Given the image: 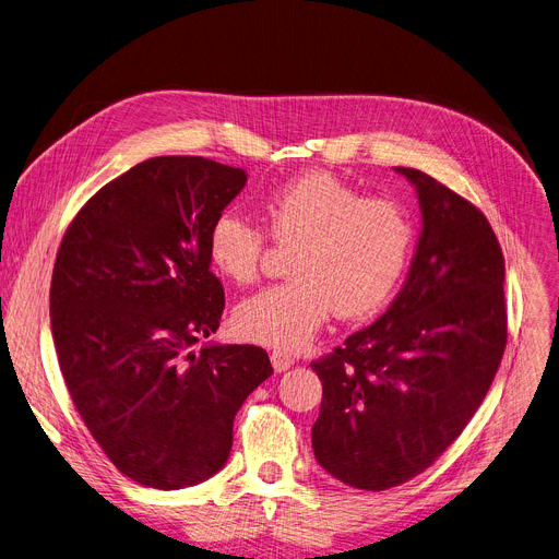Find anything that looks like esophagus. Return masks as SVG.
Masks as SVG:
<instances>
[{
	"label": "esophagus",
	"mask_w": 559,
	"mask_h": 559,
	"mask_svg": "<svg viewBox=\"0 0 559 559\" xmlns=\"http://www.w3.org/2000/svg\"><path fill=\"white\" fill-rule=\"evenodd\" d=\"M292 364H294V359L289 357V354H285V352H272V366H274L276 372L289 370Z\"/></svg>",
	"instance_id": "1"
}]
</instances>
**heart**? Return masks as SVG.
I'll list each match as a JSON object with an SVG mask.
<instances>
[{
    "mask_svg": "<svg viewBox=\"0 0 559 559\" xmlns=\"http://www.w3.org/2000/svg\"><path fill=\"white\" fill-rule=\"evenodd\" d=\"M267 234L294 245L292 281L261 289L236 308V330L278 349L308 345L332 312L364 319L377 312L408 263L415 225L401 202L364 198L341 178L317 171L263 198ZM265 231L236 210L221 212L207 236L212 265L229 281L259 278Z\"/></svg>",
    "mask_w": 559,
    "mask_h": 559,
    "instance_id": "b5f03b06",
    "label": "heart"
}]
</instances>
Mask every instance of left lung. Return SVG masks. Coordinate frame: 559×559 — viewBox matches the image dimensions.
Masks as SVG:
<instances>
[{
    "instance_id": "left-lung-1",
    "label": "left lung",
    "mask_w": 559,
    "mask_h": 559,
    "mask_svg": "<svg viewBox=\"0 0 559 559\" xmlns=\"http://www.w3.org/2000/svg\"><path fill=\"white\" fill-rule=\"evenodd\" d=\"M417 187L424 229L388 312L312 361L323 383L317 462L361 490L424 473L462 435L501 364L509 317L503 257L488 218L432 176Z\"/></svg>"
}]
</instances>
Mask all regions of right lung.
Here are the masks:
<instances>
[{
    "label": "right lung",
    "instance_id": "obj_1",
    "mask_svg": "<svg viewBox=\"0 0 559 559\" xmlns=\"http://www.w3.org/2000/svg\"><path fill=\"white\" fill-rule=\"evenodd\" d=\"M245 182L202 156L148 158L88 198L58 249L50 328L64 383L114 466L148 488L218 473L242 401L274 372L259 345H198L225 310L210 227Z\"/></svg>",
    "mask_w": 559,
    "mask_h": 559
}]
</instances>
